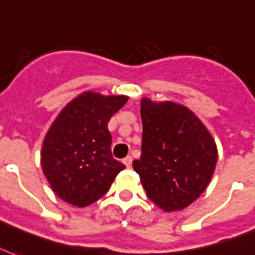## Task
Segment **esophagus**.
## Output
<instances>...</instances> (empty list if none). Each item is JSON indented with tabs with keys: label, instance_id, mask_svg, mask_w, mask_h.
<instances>
[{
	"label": "esophagus",
	"instance_id": "1",
	"mask_svg": "<svg viewBox=\"0 0 255 255\" xmlns=\"http://www.w3.org/2000/svg\"><path fill=\"white\" fill-rule=\"evenodd\" d=\"M123 163L126 164V167H131L132 164V158L131 156H127V158L123 159Z\"/></svg>",
	"mask_w": 255,
	"mask_h": 255
}]
</instances>
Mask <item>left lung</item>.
Wrapping results in <instances>:
<instances>
[{
	"instance_id": "1",
	"label": "left lung",
	"mask_w": 255,
	"mask_h": 255,
	"mask_svg": "<svg viewBox=\"0 0 255 255\" xmlns=\"http://www.w3.org/2000/svg\"><path fill=\"white\" fill-rule=\"evenodd\" d=\"M143 141L133 170L147 197L163 211H179L201 197L218 162L215 140L190 108L140 100Z\"/></svg>"
}]
</instances>
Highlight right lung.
<instances>
[{
	"label": "right lung",
	"instance_id": "obj_1",
	"mask_svg": "<svg viewBox=\"0 0 255 255\" xmlns=\"http://www.w3.org/2000/svg\"><path fill=\"white\" fill-rule=\"evenodd\" d=\"M128 96L85 91L60 111L41 147V167L50 188L75 207L106 194L126 166L112 158L108 122Z\"/></svg>",
	"mask_w": 255,
	"mask_h": 255
}]
</instances>
